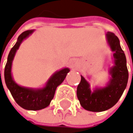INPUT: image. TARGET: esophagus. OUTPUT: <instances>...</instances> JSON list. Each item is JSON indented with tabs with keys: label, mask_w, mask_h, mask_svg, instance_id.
I'll list each match as a JSON object with an SVG mask.
<instances>
[{
	"label": "esophagus",
	"mask_w": 133,
	"mask_h": 133,
	"mask_svg": "<svg viewBox=\"0 0 133 133\" xmlns=\"http://www.w3.org/2000/svg\"><path fill=\"white\" fill-rule=\"evenodd\" d=\"M79 65V62L77 58H72L69 62V65L71 68H76Z\"/></svg>",
	"instance_id": "34e87169"
}]
</instances>
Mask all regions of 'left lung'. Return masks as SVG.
Returning a JSON list of instances; mask_svg holds the SVG:
<instances>
[{"instance_id": "1", "label": "left lung", "mask_w": 133, "mask_h": 133, "mask_svg": "<svg viewBox=\"0 0 133 133\" xmlns=\"http://www.w3.org/2000/svg\"><path fill=\"white\" fill-rule=\"evenodd\" d=\"M107 43L113 51V65L109 68V80L102 88L96 87L92 92L90 84L81 75V82L77 88V97L81 105L91 112H103L114 106L119 100L126 88L129 72L126 58L117 36L108 32Z\"/></svg>"}]
</instances>
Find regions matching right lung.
Here are the masks:
<instances>
[{
	"label": "right lung",
	"mask_w": 133,
	"mask_h": 133,
	"mask_svg": "<svg viewBox=\"0 0 133 133\" xmlns=\"http://www.w3.org/2000/svg\"><path fill=\"white\" fill-rule=\"evenodd\" d=\"M35 30H28L21 33L17 41L11 49L8 62L4 68V80L6 85L11 92L15 102L23 109L27 110H40L48 107L54 98L57 87L65 80L67 74L70 71L68 68H64L55 71L48 80L43 88L33 89L17 85L14 80L11 74V68L14 58L22 41L28 38ZM1 77V71H0Z\"/></svg>",
	"instance_id": "obj_1"
}]
</instances>
